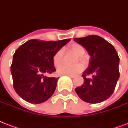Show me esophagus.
I'll use <instances>...</instances> for the list:
<instances>
[{
	"mask_svg": "<svg viewBox=\"0 0 128 128\" xmlns=\"http://www.w3.org/2000/svg\"><path fill=\"white\" fill-rule=\"evenodd\" d=\"M68 76H69V77H70V78H75V76H73V75H68Z\"/></svg>",
	"mask_w": 128,
	"mask_h": 128,
	"instance_id": "34e87169",
	"label": "esophagus"
}]
</instances>
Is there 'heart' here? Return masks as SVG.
<instances>
[{
	"mask_svg": "<svg viewBox=\"0 0 128 128\" xmlns=\"http://www.w3.org/2000/svg\"><path fill=\"white\" fill-rule=\"evenodd\" d=\"M72 50L78 56H82L85 54L84 47L78 44H74L72 45ZM63 49H60L55 53L53 56V62L55 66H59L62 60ZM83 66L82 64H76L74 66H68L66 64H62L58 68L57 72L60 75H76L83 70Z\"/></svg>",
	"mask_w": 128,
	"mask_h": 128,
	"instance_id": "heart-1",
	"label": "heart"
}]
</instances>
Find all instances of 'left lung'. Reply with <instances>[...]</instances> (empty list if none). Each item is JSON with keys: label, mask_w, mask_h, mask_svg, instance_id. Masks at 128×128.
Masks as SVG:
<instances>
[{"label": "left lung", "mask_w": 128, "mask_h": 128, "mask_svg": "<svg viewBox=\"0 0 128 128\" xmlns=\"http://www.w3.org/2000/svg\"><path fill=\"white\" fill-rule=\"evenodd\" d=\"M90 56L89 66L83 72L84 82L75 90L83 101L98 104L108 99L120 77V58L115 48L96 35L74 38ZM91 75L92 78L86 76Z\"/></svg>", "instance_id": "1"}]
</instances>
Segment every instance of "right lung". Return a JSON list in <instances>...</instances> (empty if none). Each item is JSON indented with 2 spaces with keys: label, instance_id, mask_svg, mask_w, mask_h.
I'll list each match as a JSON object with an SVG mask.
<instances>
[{
  "label": "right lung",
  "instance_id": "right-lung-1",
  "mask_svg": "<svg viewBox=\"0 0 128 128\" xmlns=\"http://www.w3.org/2000/svg\"><path fill=\"white\" fill-rule=\"evenodd\" d=\"M70 40H30L21 45L13 56L10 67L13 86L18 95L29 103H43L54 94L58 78L44 74L56 71L53 56Z\"/></svg>",
  "mask_w": 128,
  "mask_h": 128
}]
</instances>
